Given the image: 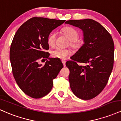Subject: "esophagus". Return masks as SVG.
<instances>
[{"instance_id": "34e87169", "label": "esophagus", "mask_w": 121, "mask_h": 121, "mask_svg": "<svg viewBox=\"0 0 121 121\" xmlns=\"http://www.w3.org/2000/svg\"><path fill=\"white\" fill-rule=\"evenodd\" d=\"M62 64H63V65H64V66H65V61H64V60H62Z\"/></svg>"}]
</instances>
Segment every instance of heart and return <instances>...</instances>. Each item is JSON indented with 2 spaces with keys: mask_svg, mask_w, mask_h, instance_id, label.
Here are the masks:
<instances>
[{
  "mask_svg": "<svg viewBox=\"0 0 121 121\" xmlns=\"http://www.w3.org/2000/svg\"><path fill=\"white\" fill-rule=\"evenodd\" d=\"M62 32L65 36L70 41V45L74 49H77L80 47V44L77 41L78 37V34L74 28L72 27H65L62 30ZM56 39V34L52 32L48 37V44L49 46H53ZM71 54V51L68 49H62L56 48L51 52L52 57L57 59L65 60Z\"/></svg>",
  "mask_w": 121,
  "mask_h": 121,
  "instance_id": "1",
  "label": "heart"
}]
</instances>
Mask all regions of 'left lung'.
<instances>
[{
  "label": "left lung",
  "mask_w": 121,
  "mask_h": 121,
  "mask_svg": "<svg viewBox=\"0 0 121 121\" xmlns=\"http://www.w3.org/2000/svg\"><path fill=\"white\" fill-rule=\"evenodd\" d=\"M68 24L81 29L84 44L66 62L69 81L76 96L84 100L98 95L106 85L114 63V45L112 36L92 19L70 20ZM77 62L84 63V66Z\"/></svg>",
  "instance_id": "left-lung-1"
}]
</instances>
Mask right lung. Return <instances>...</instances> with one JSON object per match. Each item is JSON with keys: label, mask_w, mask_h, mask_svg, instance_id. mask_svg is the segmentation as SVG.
Listing matches in <instances>:
<instances>
[{"label": "right lung", "mask_w": 121, "mask_h": 121, "mask_svg": "<svg viewBox=\"0 0 121 121\" xmlns=\"http://www.w3.org/2000/svg\"><path fill=\"white\" fill-rule=\"evenodd\" d=\"M35 17L20 26L11 45L9 57L15 81L22 91L32 98H40L51 91L53 80L63 68L56 58H50L48 37L50 33L65 22ZM48 59L43 66L40 59Z\"/></svg>", "instance_id": "obj_1"}]
</instances>
